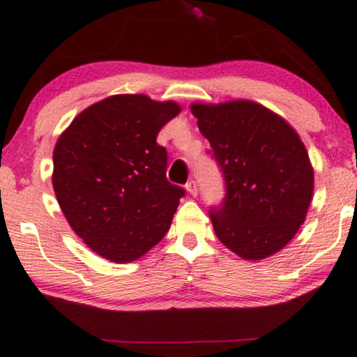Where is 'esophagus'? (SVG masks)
Wrapping results in <instances>:
<instances>
[{"label":"esophagus","instance_id":"esophagus-1","mask_svg":"<svg viewBox=\"0 0 357 357\" xmlns=\"http://www.w3.org/2000/svg\"><path fill=\"white\" fill-rule=\"evenodd\" d=\"M185 189H188V192L190 194V195H197L199 194V189H197V183H195L194 179H190L188 184H185Z\"/></svg>","mask_w":357,"mask_h":357}]
</instances>
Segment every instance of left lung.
Here are the masks:
<instances>
[{
    "instance_id": "1",
    "label": "left lung",
    "mask_w": 357,
    "mask_h": 357,
    "mask_svg": "<svg viewBox=\"0 0 357 357\" xmlns=\"http://www.w3.org/2000/svg\"><path fill=\"white\" fill-rule=\"evenodd\" d=\"M190 112L225 178L223 202L208 212L215 234L243 259L278 252L304 223L314 192V169L299 135L249 100L194 103Z\"/></svg>"
}]
</instances>
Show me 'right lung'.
<instances>
[{
    "mask_svg": "<svg viewBox=\"0 0 357 357\" xmlns=\"http://www.w3.org/2000/svg\"><path fill=\"white\" fill-rule=\"evenodd\" d=\"M179 112L174 102L113 95L59 135L54 194L74 233L103 259L132 262L169 229L185 190L168 181L157 135Z\"/></svg>",
    "mask_w": 357,
    "mask_h": 357,
    "instance_id": "obj_1",
    "label": "right lung"
}]
</instances>
